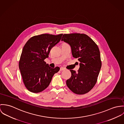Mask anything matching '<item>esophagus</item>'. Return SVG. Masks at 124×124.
I'll list each match as a JSON object with an SVG mask.
<instances>
[{"label": "esophagus", "mask_w": 124, "mask_h": 124, "mask_svg": "<svg viewBox=\"0 0 124 124\" xmlns=\"http://www.w3.org/2000/svg\"><path fill=\"white\" fill-rule=\"evenodd\" d=\"M65 70V68H60V71H63V70Z\"/></svg>", "instance_id": "obj_1"}]
</instances>
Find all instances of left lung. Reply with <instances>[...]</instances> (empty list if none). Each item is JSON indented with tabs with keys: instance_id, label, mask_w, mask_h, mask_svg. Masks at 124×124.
<instances>
[{
	"instance_id": "1",
	"label": "left lung",
	"mask_w": 124,
	"mask_h": 124,
	"mask_svg": "<svg viewBox=\"0 0 124 124\" xmlns=\"http://www.w3.org/2000/svg\"><path fill=\"white\" fill-rule=\"evenodd\" d=\"M61 41L69 44L73 56L80 62L78 72L70 70L71 77L67 80V85L76 94H86L96 84L101 68L98 47L90 37L84 34H64Z\"/></svg>"
}]
</instances>
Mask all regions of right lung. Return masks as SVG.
<instances>
[{"label":"right lung","mask_w":124,"mask_h":124,"mask_svg":"<svg viewBox=\"0 0 124 124\" xmlns=\"http://www.w3.org/2000/svg\"><path fill=\"white\" fill-rule=\"evenodd\" d=\"M63 34H44L31 38L25 45L19 62L23 81L29 91L37 93L48 87L60 68H50L44 60L51 49L60 41Z\"/></svg>","instance_id":"1"}]
</instances>
